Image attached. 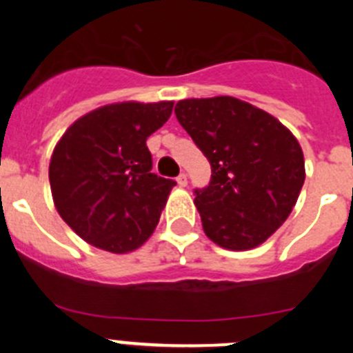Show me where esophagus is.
<instances>
[{
    "instance_id": "34e87169",
    "label": "esophagus",
    "mask_w": 353,
    "mask_h": 353,
    "mask_svg": "<svg viewBox=\"0 0 353 353\" xmlns=\"http://www.w3.org/2000/svg\"><path fill=\"white\" fill-rule=\"evenodd\" d=\"M176 183H179L180 187H185L187 185V174L185 173H180L179 176H176Z\"/></svg>"
}]
</instances>
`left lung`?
<instances>
[{
    "label": "left lung",
    "instance_id": "obj_1",
    "mask_svg": "<svg viewBox=\"0 0 353 353\" xmlns=\"http://www.w3.org/2000/svg\"><path fill=\"white\" fill-rule=\"evenodd\" d=\"M212 168L194 203L208 239L232 251L263 244L293 210L305 179L292 132L263 109L235 97L187 99L174 105Z\"/></svg>",
    "mask_w": 353,
    "mask_h": 353
}]
</instances>
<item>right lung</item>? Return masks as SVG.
Segmentation results:
<instances>
[{
	"label": "right lung",
	"mask_w": 353,
	"mask_h": 353,
	"mask_svg": "<svg viewBox=\"0 0 353 353\" xmlns=\"http://www.w3.org/2000/svg\"><path fill=\"white\" fill-rule=\"evenodd\" d=\"M173 102H118L76 120L49 164L54 207L88 244L130 252L154 233L174 180L152 173L146 139L171 117Z\"/></svg>",
	"instance_id": "add662e5"
}]
</instances>
